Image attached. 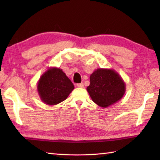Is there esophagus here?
I'll return each instance as SVG.
<instances>
[{
    "mask_svg": "<svg viewBox=\"0 0 160 160\" xmlns=\"http://www.w3.org/2000/svg\"><path fill=\"white\" fill-rule=\"evenodd\" d=\"M77 87L80 88H83L84 87V84L83 83H79L77 84Z\"/></svg>",
    "mask_w": 160,
    "mask_h": 160,
    "instance_id": "34e87169",
    "label": "esophagus"
}]
</instances>
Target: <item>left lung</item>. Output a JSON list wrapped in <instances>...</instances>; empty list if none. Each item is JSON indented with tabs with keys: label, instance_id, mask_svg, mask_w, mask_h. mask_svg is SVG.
Masks as SVG:
<instances>
[{
	"label": "left lung",
	"instance_id": "obj_1",
	"mask_svg": "<svg viewBox=\"0 0 160 160\" xmlns=\"http://www.w3.org/2000/svg\"><path fill=\"white\" fill-rule=\"evenodd\" d=\"M87 90L93 102L102 108H107L123 98L126 84L114 69L99 68L91 74Z\"/></svg>",
	"mask_w": 160,
	"mask_h": 160
}]
</instances>
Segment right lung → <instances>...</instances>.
Returning <instances> with one entry per match:
<instances>
[{
	"mask_svg": "<svg viewBox=\"0 0 160 160\" xmlns=\"http://www.w3.org/2000/svg\"><path fill=\"white\" fill-rule=\"evenodd\" d=\"M74 85L62 69L51 67L44 73L37 83V91L44 103L53 106L65 100Z\"/></svg>",
	"mask_w": 160,
	"mask_h": 160,
	"instance_id": "1",
	"label": "right lung"
}]
</instances>
